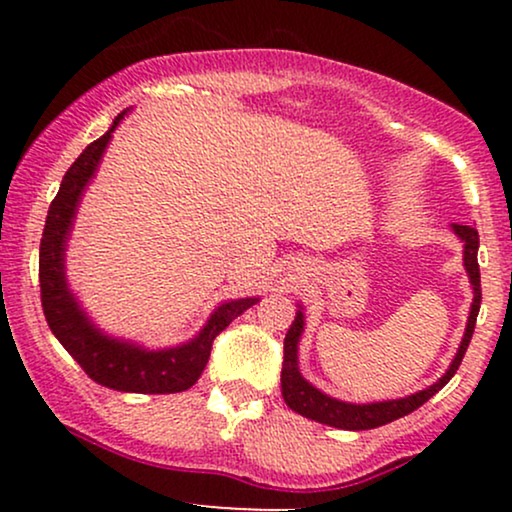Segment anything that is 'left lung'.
<instances>
[{
	"instance_id": "left-lung-1",
	"label": "left lung",
	"mask_w": 512,
	"mask_h": 512,
	"mask_svg": "<svg viewBox=\"0 0 512 512\" xmlns=\"http://www.w3.org/2000/svg\"><path fill=\"white\" fill-rule=\"evenodd\" d=\"M452 230L454 235L464 242V268L468 272V282H471V289H473V303H471V312H468L464 338H461V345L457 349V354H454L450 368L445 370V375L440 377L438 382H433L431 387L417 391V394L394 398V401L347 403V401H340V398L328 396L321 389L314 387L312 382H307L298 368V345L305 331L303 305H298L296 319H293L289 333H286L284 338V366H282V396H284V403L289 405L293 412H298V415H303L307 419H314V422L319 424L335 426V429H345V431L377 429V426L394 422L398 417L410 415L412 410H417L419 405H424L431 396H436L438 391L452 380L454 373H457L461 366V359H464L468 342L473 338L475 319H478L480 300H482L480 265H478V247H480L478 230L473 226H459V223H452Z\"/></svg>"
}]
</instances>
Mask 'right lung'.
<instances>
[{
    "label": "right lung",
    "mask_w": 512,
    "mask_h": 512,
    "mask_svg": "<svg viewBox=\"0 0 512 512\" xmlns=\"http://www.w3.org/2000/svg\"><path fill=\"white\" fill-rule=\"evenodd\" d=\"M125 116L128 111H121L111 128L83 149L62 177L60 191L48 207L39 247L41 307L55 338L86 370L90 380L102 387L128 391V394H177V391L191 389L200 380L216 335L244 310L256 305L258 298L226 300L209 314L207 324L195 338L165 349H149L132 340L114 338L97 328L95 321L88 317L67 284L65 251L83 193L95 179L111 135Z\"/></svg>",
    "instance_id": "right-lung-1"
}]
</instances>
